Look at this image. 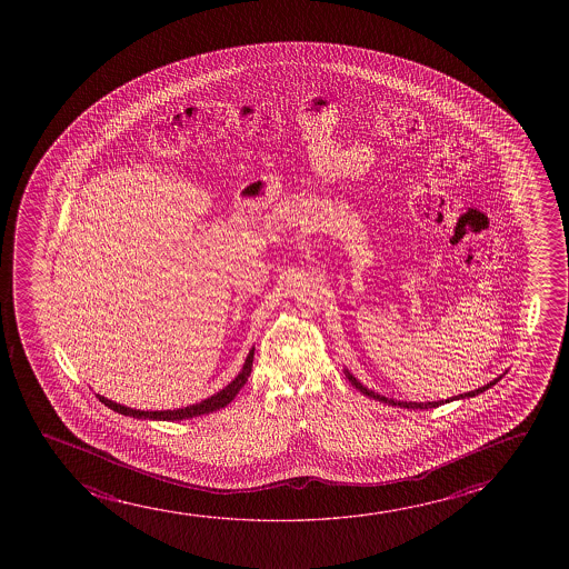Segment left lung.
Here are the masks:
<instances>
[{"mask_svg": "<svg viewBox=\"0 0 569 569\" xmlns=\"http://www.w3.org/2000/svg\"><path fill=\"white\" fill-rule=\"evenodd\" d=\"M346 377L350 379L351 385L356 387V389L359 390V392H363L366 397L375 398V400H379V402H385V405L390 406H400V408H408V410H428V408H437V406L447 405V402H452V400H457V398H472L476 397V395H480V392H483V390L490 389V387H493L496 382L501 379V377H498V379H493V381L488 382V385H483V387H480V389L470 390V392H465V395H459V397H452L447 398V400H439V402H400V400H392V398L382 397V395H377V392H373V390L367 389V387H363L361 382L353 377V375L350 373V371H346Z\"/></svg>", "mask_w": 569, "mask_h": 569, "instance_id": "1", "label": "left lung"}]
</instances>
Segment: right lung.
<instances>
[{
	"label": "right lung",
	"mask_w": 569,
	"mask_h": 569,
	"mask_svg": "<svg viewBox=\"0 0 569 569\" xmlns=\"http://www.w3.org/2000/svg\"><path fill=\"white\" fill-rule=\"evenodd\" d=\"M252 359H254V348L249 351V358L244 361L241 373L237 375V377H234V381L229 382L226 389L219 390L218 395H213V397L206 398V400H202L200 405L187 406V408H179V410L141 412V410H132V408H126V406L117 405V402H112V400L101 397V395H97V398L101 400L102 405L109 406L110 410H114V412L118 413H124V416H132V418H141V420H190V418H196V416H203V413L216 412L219 408H226V406L229 405L237 395H239V390L244 387V382L249 379L250 371H252Z\"/></svg>",
	"instance_id": "right-lung-1"
}]
</instances>
